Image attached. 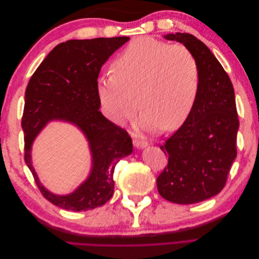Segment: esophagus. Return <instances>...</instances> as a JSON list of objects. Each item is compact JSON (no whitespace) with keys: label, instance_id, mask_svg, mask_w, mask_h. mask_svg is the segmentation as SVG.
<instances>
[{"label":"esophagus","instance_id":"1","mask_svg":"<svg viewBox=\"0 0 259 259\" xmlns=\"http://www.w3.org/2000/svg\"><path fill=\"white\" fill-rule=\"evenodd\" d=\"M133 144L138 149H144L148 146V143L145 142V140H140V139H134L133 140Z\"/></svg>","mask_w":259,"mask_h":259}]
</instances>
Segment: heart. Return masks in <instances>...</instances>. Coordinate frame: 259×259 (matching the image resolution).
<instances>
[{
	"label": "heart",
	"instance_id": "1",
	"mask_svg": "<svg viewBox=\"0 0 259 259\" xmlns=\"http://www.w3.org/2000/svg\"><path fill=\"white\" fill-rule=\"evenodd\" d=\"M111 71L98 79L97 94L104 113L115 124L132 119L140 105L144 128L176 131L199 95L200 68L184 45L135 38L114 59Z\"/></svg>",
	"mask_w": 259,
	"mask_h": 259
}]
</instances>
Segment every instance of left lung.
<instances>
[{
    "instance_id": "obj_1",
    "label": "left lung",
    "mask_w": 259,
    "mask_h": 259,
    "mask_svg": "<svg viewBox=\"0 0 259 259\" xmlns=\"http://www.w3.org/2000/svg\"><path fill=\"white\" fill-rule=\"evenodd\" d=\"M164 37L193 54L200 68V91L189 117L160 147L168 163L156 186L165 200L193 204L214 197L226 185L237 156L236 98L228 74L204 43L189 33Z\"/></svg>"
}]
</instances>
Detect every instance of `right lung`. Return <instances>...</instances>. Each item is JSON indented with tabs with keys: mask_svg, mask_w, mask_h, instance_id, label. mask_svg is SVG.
I'll return each instance as SVG.
<instances>
[{
	"mask_svg": "<svg viewBox=\"0 0 259 259\" xmlns=\"http://www.w3.org/2000/svg\"><path fill=\"white\" fill-rule=\"evenodd\" d=\"M128 36L69 40L58 44L35 70L26 90L21 126L25 133V161L43 197L60 208L81 211L104 205L112 197L113 170L133 152L126 131L101 114L97 79L103 65ZM75 124L89 142L92 169L71 194L49 192L32 166L30 150L37 134L51 120Z\"/></svg>",
	"mask_w": 259,
	"mask_h": 259,
	"instance_id": "add662e5",
	"label": "right lung"
}]
</instances>
